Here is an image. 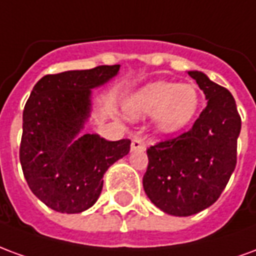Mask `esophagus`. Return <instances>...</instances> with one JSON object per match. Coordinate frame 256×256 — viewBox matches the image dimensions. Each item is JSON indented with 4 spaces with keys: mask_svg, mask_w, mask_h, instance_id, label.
Returning a JSON list of instances; mask_svg holds the SVG:
<instances>
[{
    "mask_svg": "<svg viewBox=\"0 0 256 256\" xmlns=\"http://www.w3.org/2000/svg\"><path fill=\"white\" fill-rule=\"evenodd\" d=\"M146 150V145H145L140 138H134L133 141H132V150H133V152H136V150Z\"/></svg>",
    "mask_w": 256,
    "mask_h": 256,
    "instance_id": "esophagus-1",
    "label": "esophagus"
}]
</instances>
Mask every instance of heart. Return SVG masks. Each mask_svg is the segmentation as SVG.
I'll return each mask as SVG.
<instances>
[{
    "mask_svg": "<svg viewBox=\"0 0 256 256\" xmlns=\"http://www.w3.org/2000/svg\"><path fill=\"white\" fill-rule=\"evenodd\" d=\"M198 106L200 96L194 86L156 80L136 90L124 102V112L134 120L152 115L159 133L172 134L192 122Z\"/></svg>",
    "mask_w": 256,
    "mask_h": 256,
    "instance_id": "b5f03b06",
    "label": "heart"
}]
</instances>
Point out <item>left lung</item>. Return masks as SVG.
I'll return each mask as SVG.
<instances>
[{
    "label": "left lung",
    "mask_w": 256,
    "mask_h": 256,
    "mask_svg": "<svg viewBox=\"0 0 256 256\" xmlns=\"http://www.w3.org/2000/svg\"><path fill=\"white\" fill-rule=\"evenodd\" d=\"M203 90L207 106L192 128L146 150L142 178L146 196L174 216H189L208 208L234 172L242 119L230 92L202 71H188Z\"/></svg>",
    "instance_id": "1"
}]
</instances>
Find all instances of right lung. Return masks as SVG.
Returning <instances> with one entry per match:
<instances>
[{"instance_id": "right-lung-1", "label": "right lung", "mask_w": 256, "mask_h": 256, "mask_svg": "<svg viewBox=\"0 0 256 256\" xmlns=\"http://www.w3.org/2000/svg\"><path fill=\"white\" fill-rule=\"evenodd\" d=\"M120 66L45 75L23 111L20 163L31 192L49 208L78 214L100 198L104 174L130 150V140L106 141L82 130L92 89L116 76Z\"/></svg>"}]
</instances>
